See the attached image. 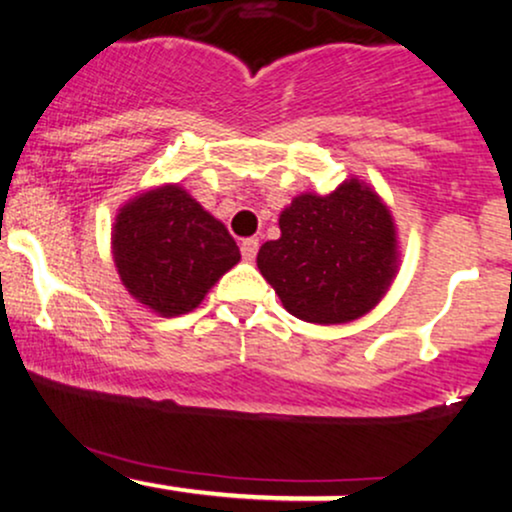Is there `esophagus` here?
<instances>
[{
	"label": "esophagus",
	"instance_id": "34e87169",
	"mask_svg": "<svg viewBox=\"0 0 512 512\" xmlns=\"http://www.w3.org/2000/svg\"><path fill=\"white\" fill-rule=\"evenodd\" d=\"M257 250H260V240H257V238H245L243 243H240V252H243V260H248V262L255 260Z\"/></svg>",
	"mask_w": 512,
	"mask_h": 512
}]
</instances>
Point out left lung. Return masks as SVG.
<instances>
[{"instance_id":"8db88e82","label":"left lung","mask_w":512,"mask_h":512,"mask_svg":"<svg viewBox=\"0 0 512 512\" xmlns=\"http://www.w3.org/2000/svg\"><path fill=\"white\" fill-rule=\"evenodd\" d=\"M279 228L281 238L257 252V267L298 320L342 325L385 296L397 272L395 223L363 182L296 197Z\"/></svg>"}]
</instances>
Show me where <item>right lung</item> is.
Here are the masks:
<instances>
[{
  "label": "right lung",
  "instance_id": "obj_1",
  "mask_svg": "<svg viewBox=\"0 0 512 512\" xmlns=\"http://www.w3.org/2000/svg\"><path fill=\"white\" fill-rule=\"evenodd\" d=\"M113 255L127 291L166 317L197 308L240 260L226 226L178 185L158 187L120 209Z\"/></svg>",
  "mask_w": 512,
  "mask_h": 512
}]
</instances>
